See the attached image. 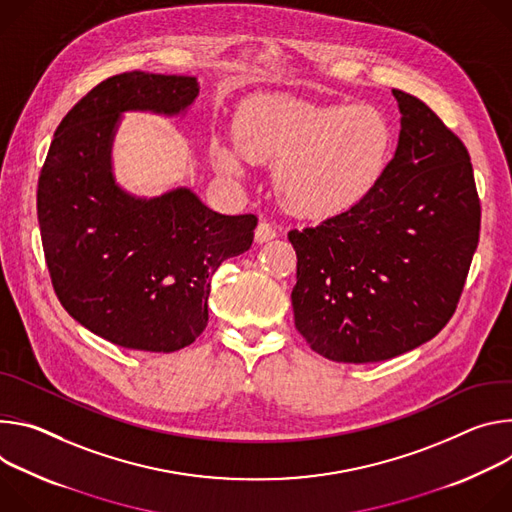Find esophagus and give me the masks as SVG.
Returning <instances> with one entry per match:
<instances>
[{"label":"esophagus","instance_id":"obj_1","mask_svg":"<svg viewBox=\"0 0 512 512\" xmlns=\"http://www.w3.org/2000/svg\"><path fill=\"white\" fill-rule=\"evenodd\" d=\"M272 238H276V230H274V227H272L268 221H260L258 227H256V242H258V244H264V242H268V240H272Z\"/></svg>","mask_w":512,"mask_h":512}]
</instances>
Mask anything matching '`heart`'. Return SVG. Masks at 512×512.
Returning a JSON list of instances; mask_svg holds the SVG:
<instances>
[{"label":"heart","mask_w":512,"mask_h":512,"mask_svg":"<svg viewBox=\"0 0 512 512\" xmlns=\"http://www.w3.org/2000/svg\"><path fill=\"white\" fill-rule=\"evenodd\" d=\"M236 140H215L213 162L242 173L276 162L274 189L287 209L307 217L339 215L362 203L384 179L394 154L386 113L370 103H315L260 95L236 113Z\"/></svg>","instance_id":"1"}]
</instances>
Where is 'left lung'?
<instances>
[{
	"mask_svg": "<svg viewBox=\"0 0 512 512\" xmlns=\"http://www.w3.org/2000/svg\"><path fill=\"white\" fill-rule=\"evenodd\" d=\"M392 93L401 134L380 185L356 207L289 232L295 327L333 362H382L429 342L456 313L478 248L464 142L421 99Z\"/></svg>",
	"mask_w": 512,
	"mask_h": 512,
	"instance_id": "obj_1",
	"label": "left lung"
}]
</instances>
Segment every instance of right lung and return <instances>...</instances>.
Wrapping results in <instances>:
<instances>
[{"label": "right lung", "instance_id": "right-lung-1", "mask_svg": "<svg viewBox=\"0 0 512 512\" xmlns=\"http://www.w3.org/2000/svg\"><path fill=\"white\" fill-rule=\"evenodd\" d=\"M197 95L195 77L113 75L63 118L40 170L36 207L54 293L75 321L128 350L193 344L207 327L215 270L254 240L252 213H215L183 187L142 199L113 181L122 113L177 116Z\"/></svg>", "mask_w": 512, "mask_h": 512}]
</instances>
